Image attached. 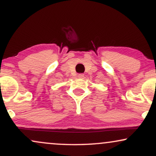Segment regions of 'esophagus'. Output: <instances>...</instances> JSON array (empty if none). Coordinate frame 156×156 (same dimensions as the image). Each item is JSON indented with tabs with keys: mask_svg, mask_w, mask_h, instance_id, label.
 Wrapping results in <instances>:
<instances>
[{
	"mask_svg": "<svg viewBox=\"0 0 156 156\" xmlns=\"http://www.w3.org/2000/svg\"><path fill=\"white\" fill-rule=\"evenodd\" d=\"M78 78H83L84 75L82 74V73H80V74H78Z\"/></svg>",
	"mask_w": 156,
	"mask_h": 156,
	"instance_id": "esophagus-1",
	"label": "esophagus"
}]
</instances>
